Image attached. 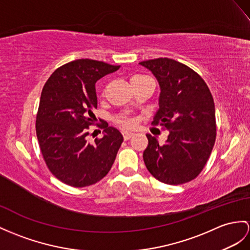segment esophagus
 I'll return each mask as SVG.
<instances>
[{"label": "esophagus", "instance_id": "esophagus-1", "mask_svg": "<svg viewBox=\"0 0 250 250\" xmlns=\"http://www.w3.org/2000/svg\"><path fill=\"white\" fill-rule=\"evenodd\" d=\"M122 133H123L124 140H129V139L133 136V133H132V132H129V131H123Z\"/></svg>", "mask_w": 250, "mask_h": 250}]
</instances>
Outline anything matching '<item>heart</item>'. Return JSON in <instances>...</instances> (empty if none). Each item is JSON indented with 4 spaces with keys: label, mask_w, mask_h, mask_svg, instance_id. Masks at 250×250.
<instances>
[{
    "label": "heart",
    "mask_w": 250,
    "mask_h": 250,
    "mask_svg": "<svg viewBox=\"0 0 250 250\" xmlns=\"http://www.w3.org/2000/svg\"><path fill=\"white\" fill-rule=\"evenodd\" d=\"M141 77H144V76L137 75V76H133L132 79L133 78H141ZM114 121H115V123L119 124L122 127H124V128H130V127L132 126V121L127 117H125V115H121V117H118Z\"/></svg>",
    "instance_id": "b5f03b06"
}]
</instances>
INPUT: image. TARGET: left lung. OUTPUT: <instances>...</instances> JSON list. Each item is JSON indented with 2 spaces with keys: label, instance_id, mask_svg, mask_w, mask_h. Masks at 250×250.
<instances>
[{
  "label": "left lung",
  "instance_id": "1",
  "mask_svg": "<svg viewBox=\"0 0 250 250\" xmlns=\"http://www.w3.org/2000/svg\"><path fill=\"white\" fill-rule=\"evenodd\" d=\"M140 64L153 73L160 86L159 109L153 124H160L168 131L163 144L146 135V168L163 184H186L203 171L215 143L212 94L195 71L174 59H150Z\"/></svg>",
  "mask_w": 250,
  "mask_h": 250
}]
</instances>
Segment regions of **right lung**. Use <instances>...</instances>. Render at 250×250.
I'll return each instance as SVG.
<instances>
[{"label":"right lung","mask_w":250,"mask_h":250,"mask_svg":"<svg viewBox=\"0 0 250 250\" xmlns=\"http://www.w3.org/2000/svg\"><path fill=\"white\" fill-rule=\"evenodd\" d=\"M120 69L92 59H77L60 66L42 89L36 132L51 173L63 184L88 187L110 171L123 142L114 127L102 122L104 136L88 141L89 126L96 120L95 83Z\"/></svg>","instance_id":"obj_1"}]
</instances>
